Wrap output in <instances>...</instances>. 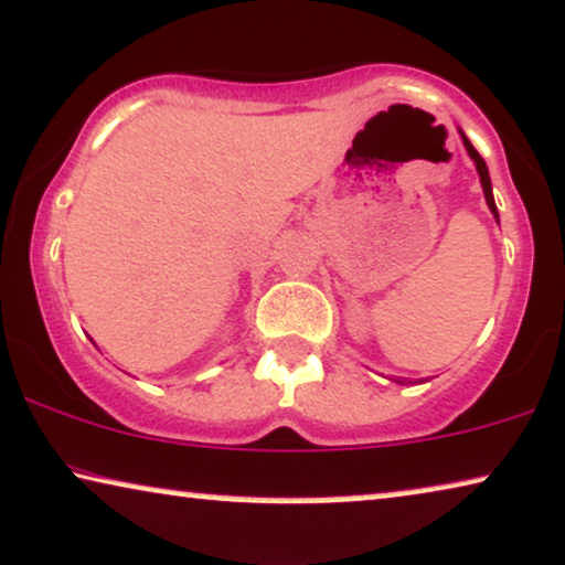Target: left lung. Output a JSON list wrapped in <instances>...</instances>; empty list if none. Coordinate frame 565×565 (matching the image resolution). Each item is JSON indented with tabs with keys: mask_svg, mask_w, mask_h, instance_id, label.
<instances>
[{
	"mask_svg": "<svg viewBox=\"0 0 565 565\" xmlns=\"http://www.w3.org/2000/svg\"><path fill=\"white\" fill-rule=\"evenodd\" d=\"M460 139H463V147H466V152H468V158L473 160V166H477V173H479V181H481V189H484V200H487V207L492 210V215H494V221L500 223V215H498V205H494V194H492V181H489V171H487V162L481 160V154L477 152V149H473V145L471 141L466 139V134L460 131ZM394 382L397 384H405V382H399V379H394Z\"/></svg>",
	"mask_w": 565,
	"mask_h": 565,
	"instance_id": "left-lung-1",
	"label": "left lung"
}]
</instances>
